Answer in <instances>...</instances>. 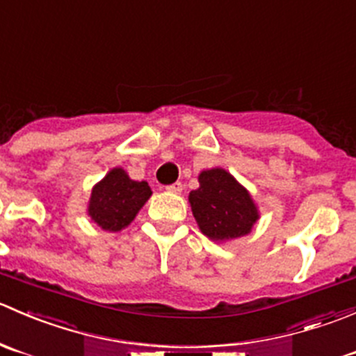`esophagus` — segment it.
<instances>
[{
    "label": "esophagus",
    "mask_w": 356,
    "mask_h": 356,
    "mask_svg": "<svg viewBox=\"0 0 356 356\" xmlns=\"http://www.w3.org/2000/svg\"><path fill=\"white\" fill-rule=\"evenodd\" d=\"M166 190H168V192H171V193H181L183 185H181V183H179V181L171 183V185L166 186Z\"/></svg>",
    "instance_id": "esophagus-1"
}]
</instances>
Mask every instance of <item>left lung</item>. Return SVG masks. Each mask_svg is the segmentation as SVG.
Wrapping results in <instances>:
<instances>
[{
  "mask_svg": "<svg viewBox=\"0 0 356 356\" xmlns=\"http://www.w3.org/2000/svg\"><path fill=\"white\" fill-rule=\"evenodd\" d=\"M188 202L200 232L216 242L244 237L259 218L251 193L221 168L199 175V188L190 192Z\"/></svg>",
  "mask_w": 356,
  "mask_h": 356,
  "instance_id": "1",
  "label": "left lung"
}]
</instances>
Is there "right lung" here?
Segmentation results:
<instances>
[{
    "label": "right lung",
    "instance_id": "1",
    "mask_svg": "<svg viewBox=\"0 0 356 356\" xmlns=\"http://www.w3.org/2000/svg\"><path fill=\"white\" fill-rule=\"evenodd\" d=\"M152 195L149 183L135 181L122 168H114L91 190L88 214L105 232L128 227Z\"/></svg>",
    "mask_w": 356,
    "mask_h": 356
}]
</instances>
